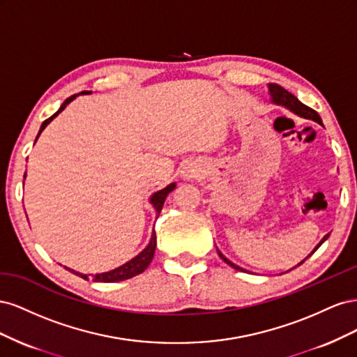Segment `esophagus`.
Segmentation results:
<instances>
[{"label":"esophagus","mask_w":357,"mask_h":357,"mask_svg":"<svg viewBox=\"0 0 357 357\" xmlns=\"http://www.w3.org/2000/svg\"><path fill=\"white\" fill-rule=\"evenodd\" d=\"M181 176H183V178H186V180H193V178L198 177V171H197V168H193V167H186L185 171L181 172Z\"/></svg>","instance_id":"esophagus-1"}]
</instances>
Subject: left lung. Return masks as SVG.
<instances>
[{
  "label": "left lung",
  "mask_w": 357,
  "mask_h": 357,
  "mask_svg": "<svg viewBox=\"0 0 357 357\" xmlns=\"http://www.w3.org/2000/svg\"><path fill=\"white\" fill-rule=\"evenodd\" d=\"M268 92H269V96H271V102H274V104H277V105L286 107L287 110H290L291 113H295V114L299 116V117L310 119V121H314V122H317L319 125H323V123H321V119H320V116H319V113H317L316 110H312V109H310V107H307L305 104H302V102L296 98L295 95H291L289 91H286L284 88H282V86H280V84H277V83H269V84H268ZM328 236H329V234L323 236V238L320 240V243L314 247V250H312L307 257H310L312 253H314V252L317 250V248L328 240ZM218 253H219V256L222 257V261H225L229 266H232L234 269H236V271L245 273V269H243L241 266H238V265H235L234 262H231L229 259L226 257V256L219 250V248H218ZM307 257H305V259H307ZM305 259H304V261H305ZM304 261L299 262L296 266H299L301 264H304ZM296 266H294V268H296ZM294 268H291V269H294ZM289 271H290V269H289Z\"/></svg>",
  "instance_id": "1"
}]
</instances>
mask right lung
<instances>
[{"label":"right lung","mask_w":357,"mask_h":357,"mask_svg":"<svg viewBox=\"0 0 357 357\" xmlns=\"http://www.w3.org/2000/svg\"><path fill=\"white\" fill-rule=\"evenodd\" d=\"M89 93H92V92H91V91H83V92H80V93H75V95L70 96V98H67L66 101H63L62 105L59 107V110H58L55 114H53V116H50L49 119H46V121L41 123V128H40V131H38V135H37V138H36V142L38 139L40 134H41L43 131H45V128H46V126L53 121V119H55L63 109H66V107H67L71 101H74L75 98H77L79 95H89ZM25 177H26V172H25L24 178H25ZM174 189H176V183H171V185H168L167 188L155 192L153 195L150 197L149 201H150V204L153 205V208H155V211H156V219L159 218L162 207H164V202H165V199H167V197H168V193H171ZM155 250H156V232L153 231V232H152V236H150V241H149V244L146 245V248H144L143 252H139L135 257L131 259V261H128V262H125L123 265L112 269V271L101 273V274H95V275H92V274H82V273H79V271H74V269H70V271H71L73 274H75V275H79V277L84 278V280H89V275H92L93 282H98V283L123 282V280L132 278V277H135V275H138V274H142V273L144 271V269L150 265V262H152Z\"/></svg>","instance_id":"right-lung-1"}]
</instances>
